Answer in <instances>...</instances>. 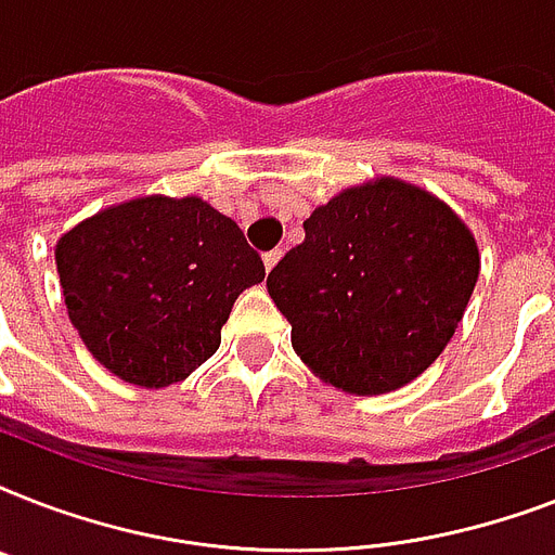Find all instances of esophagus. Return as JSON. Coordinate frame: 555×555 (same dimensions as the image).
<instances>
[{"label": "esophagus", "instance_id": "34e87169", "mask_svg": "<svg viewBox=\"0 0 555 555\" xmlns=\"http://www.w3.org/2000/svg\"><path fill=\"white\" fill-rule=\"evenodd\" d=\"M279 259H282V250H268V253H264V256H261V261H264V270L276 268Z\"/></svg>", "mask_w": 555, "mask_h": 555}]
</instances>
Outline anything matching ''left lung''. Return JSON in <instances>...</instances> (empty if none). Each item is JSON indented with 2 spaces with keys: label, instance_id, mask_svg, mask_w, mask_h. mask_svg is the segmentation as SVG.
<instances>
[{
  "label": "left lung",
  "instance_id": "1",
  "mask_svg": "<svg viewBox=\"0 0 555 555\" xmlns=\"http://www.w3.org/2000/svg\"><path fill=\"white\" fill-rule=\"evenodd\" d=\"M478 282L464 221L429 192L383 178L339 192L270 270L268 294L302 363L348 395H383L429 369Z\"/></svg>",
  "mask_w": 555,
  "mask_h": 555
}]
</instances>
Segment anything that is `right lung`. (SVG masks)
<instances>
[{"mask_svg":"<svg viewBox=\"0 0 555 555\" xmlns=\"http://www.w3.org/2000/svg\"><path fill=\"white\" fill-rule=\"evenodd\" d=\"M68 320L126 383L172 386L221 346L244 287L264 279L235 221L201 198L103 209L56 244Z\"/></svg>","mask_w":555,"mask_h":555,"instance_id":"right-lung-1","label":"right lung"}]
</instances>
